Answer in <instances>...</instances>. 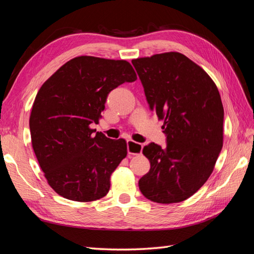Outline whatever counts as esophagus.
Instances as JSON below:
<instances>
[{
  "label": "esophagus",
  "mask_w": 254,
  "mask_h": 254,
  "mask_svg": "<svg viewBox=\"0 0 254 254\" xmlns=\"http://www.w3.org/2000/svg\"><path fill=\"white\" fill-rule=\"evenodd\" d=\"M142 152V144L134 140H127V153L129 155H139Z\"/></svg>",
  "instance_id": "obj_1"
}]
</instances>
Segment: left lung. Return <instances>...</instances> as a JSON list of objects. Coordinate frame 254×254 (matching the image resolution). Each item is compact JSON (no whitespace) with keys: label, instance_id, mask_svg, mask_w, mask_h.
I'll return each mask as SVG.
<instances>
[{"label":"left lung","instance_id":"left-lung-1","mask_svg":"<svg viewBox=\"0 0 254 254\" xmlns=\"http://www.w3.org/2000/svg\"><path fill=\"white\" fill-rule=\"evenodd\" d=\"M147 101L164 120L167 146L142 150L150 170L139 180L147 199L178 203L197 192L209 176L223 143V106L213 79L179 52L132 61Z\"/></svg>","mask_w":254,"mask_h":254}]
</instances>
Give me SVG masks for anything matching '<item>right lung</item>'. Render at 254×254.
<instances>
[{
    "label": "right lung",
    "mask_w": 254,
    "mask_h": 254,
    "mask_svg": "<svg viewBox=\"0 0 254 254\" xmlns=\"http://www.w3.org/2000/svg\"><path fill=\"white\" fill-rule=\"evenodd\" d=\"M136 79L127 61L78 56L40 87L30 117L32 146L49 185L62 197L91 202L110 190L127 141L95 135L90 125L102 117L108 93Z\"/></svg>",
    "instance_id": "obj_1"
}]
</instances>
